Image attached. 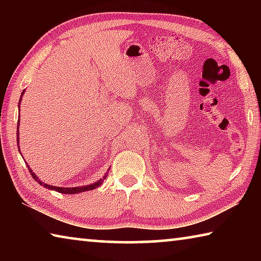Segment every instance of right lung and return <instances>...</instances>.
I'll list each match as a JSON object with an SVG mask.
<instances>
[{"label": "right lung", "mask_w": 261, "mask_h": 261, "mask_svg": "<svg viewBox=\"0 0 261 261\" xmlns=\"http://www.w3.org/2000/svg\"><path fill=\"white\" fill-rule=\"evenodd\" d=\"M24 92H25V91L21 92V95H20V99H19L18 107H20V101H21V96H23ZM19 117H20V116H18V124H17V129H18V130H17V136H18V137H19ZM17 143H18V145H19V138L17 139ZM18 147H19V146H18ZM19 151H20V149H19ZM20 154H21V153H20ZM29 170H30L31 175H32V177L34 178V180H37V182H38L39 184H40V185H43V187H45L46 189L54 190V191L61 192V193H65V194H74V193H79V192H85V191H90V190H93V189H95V188L100 187V185L103 183V179H106V177H107V174H105V176H103L102 178H100L99 180H96V182H95V183H93V184L86 185V187H76V188H60V187H53V185L46 184L45 182H41V180L39 179L38 176L33 173L32 169H31L30 167H29Z\"/></svg>", "instance_id": "obj_1"}]
</instances>
